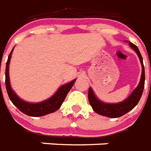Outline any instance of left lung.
Listing matches in <instances>:
<instances>
[{"mask_svg":"<svg viewBox=\"0 0 151 151\" xmlns=\"http://www.w3.org/2000/svg\"><path fill=\"white\" fill-rule=\"evenodd\" d=\"M129 45L136 52V54L138 55L139 59L141 63V66H142V74H141L139 83L138 86L133 90V92H132L131 95L127 99L120 103H106L97 98L92 88L90 87L88 89V101H89L90 105L92 106L95 112L105 117L116 118V117H122L124 115L137 105L143 94L144 83H145V70H144V66H143V58L138 48L134 44L129 42Z\"/></svg>","mask_w":151,"mask_h":151,"instance_id":"1","label":"left lung"}]
</instances>
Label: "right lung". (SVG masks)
<instances>
[{"label": "right lung", "instance_id": "1", "mask_svg": "<svg viewBox=\"0 0 151 151\" xmlns=\"http://www.w3.org/2000/svg\"><path fill=\"white\" fill-rule=\"evenodd\" d=\"M13 49L9 54L8 61L6 63L5 69L6 89H7V92H8L10 100L21 112L28 115V116H30V117H41V116L47 115L48 114L56 111L58 109L60 108L61 105L63 104L64 99L66 97V95L71 89V88L75 82L76 79L73 80L70 82L67 83V84L62 85L52 97L48 98V99L42 101V102L29 103V102L23 100L20 97L18 96L17 94L13 91L10 84L9 65H10V60L11 58H12Z\"/></svg>", "mask_w": 151, "mask_h": 151}]
</instances>
